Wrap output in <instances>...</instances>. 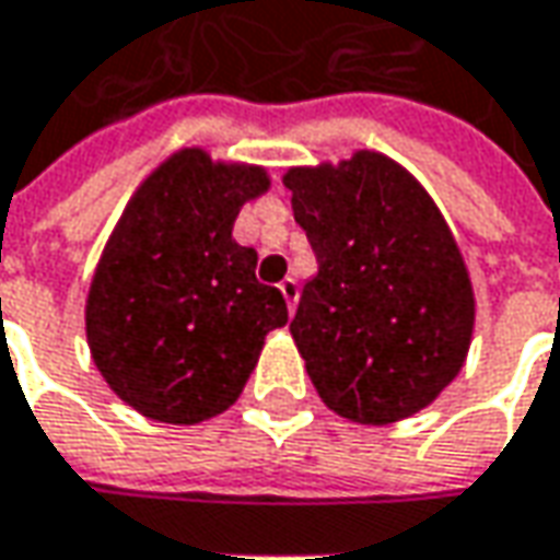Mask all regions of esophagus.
Segmentation results:
<instances>
[{
    "mask_svg": "<svg viewBox=\"0 0 560 560\" xmlns=\"http://www.w3.org/2000/svg\"><path fill=\"white\" fill-rule=\"evenodd\" d=\"M280 292H283V299H287V308L295 312V302H299V283H295V277H287V280L280 283Z\"/></svg>",
    "mask_w": 560,
    "mask_h": 560,
    "instance_id": "esophagus-1",
    "label": "esophagus"
}]
</instances>
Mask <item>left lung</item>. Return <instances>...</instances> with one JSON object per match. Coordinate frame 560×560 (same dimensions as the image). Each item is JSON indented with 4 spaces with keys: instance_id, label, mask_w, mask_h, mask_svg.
Instances as JSON below:
<instances>
[{
    "instance_id": "obj_1",
    "label": "left lung",
    "mask_w": 560,
    "mask_h": 560,
    "mask_svg": "<svg viewBox=\"0 0 560 560\" xmlns=\"http://www.w3.org/2000/svg\"><path fill=\"white\" fill-rule=\"evenodd\" d=\"M283 184L317 255L290 324L317 396L368 427L418 415L464 368L477 317L442 211L401 164L371 149L290 167Z\"/></svg>"
}]
</instances>
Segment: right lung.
I'll list each match as a JSON object with an SVG mask.
<instances>
[{"instance_id": "obj_1", "label": "right lung", "mask_w": 560, "mask_h": 560, "mask_svg": "<svg viewBox=\"0 0 560 560\" xmlns=\"http://www.w3.org/2000/svg\"><path fill=\"white\" fill-rule=\"evenodd\" d=\"M270 189L258 164L164 159L102 248L86 295V342L112 393L142 418L202 423L240 398L287 324L280 290L255 280L258 252L233 240L240 208Z\"/></svg>"}]
</instances>
